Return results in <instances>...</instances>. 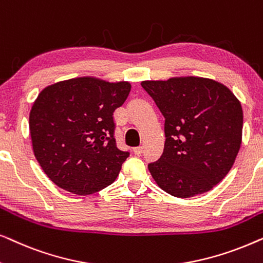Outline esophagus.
Returning <instances> with one entry per match:
<instances>
[{"instance_id": "34e87169", "label": "esophagus", "mask_w": 263, "mask_h": 263, "mask_svg": "<svg viewBox=\"0 0 263 263\" xmlns=\"http://www.w3.org/2000/svg\"><path fill=\"white\" fill-rule=\"evenodd\" d=\"M133 151H134V153L136 154V156H140V154L142 153L143 148H142V146H139V147H135V148L133 149Z\"/></svg>"}]
</instances>
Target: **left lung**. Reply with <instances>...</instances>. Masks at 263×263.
Instances as JSON below:
<instances>
[{
    "label": "left lung",
    "mask_w": 263,
    "mask_h": 263,
    "mask_svg": "<svg viewBox=\"0 0 263 263\" xmlns=\"http://www.w3.org/2000/svg\"><path fill=\"white\" fill-rule=\"evenodd\" d=\"M165 117L161 157L148 170L164 192L188 199L221 182L242 142L243 111L226 87L203 78L142 81Z\"/></svg>",
    "instance_id": "left-lung-1"
}]
</instances>
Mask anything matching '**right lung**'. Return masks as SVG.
Returning a JSON list of instances; mask_svg holds the SVG:
<instances>
[{"mask_svg": "<svg viewBox=\"0 0 263 263\" xmlns=\"http://www.w3.org/2000/svg\"><path fill=\"white\" fill-rule=\"evenodd\" d=\"M129 92V82L78 78L39 93L30 112L32 146L56 185L89 195L116 179L129 152L116 145L114 112Z\"/></svg>", "mask_w": 263, "mask_h": 263, "instance_id": "right-lung-1", "label": "right lung"}]
</instances>
